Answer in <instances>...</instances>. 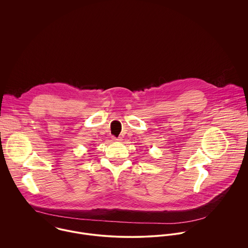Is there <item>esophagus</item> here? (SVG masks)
<instances>
[{"label": "esophagus", "instance_id": "1", "mask_svg": "<svg viewBox=\"0 0 248 248\" xmlns=\"http://www.w3.org/2000/svg\"><path fill=\"white\" fill-rule=\"evenodd\" d=\"M111 140H112L113 141H121V140H122L121 138H115V137H112Z\"/></svg>", "mask_w": 248, "mask_h": 248}]
</instances>
